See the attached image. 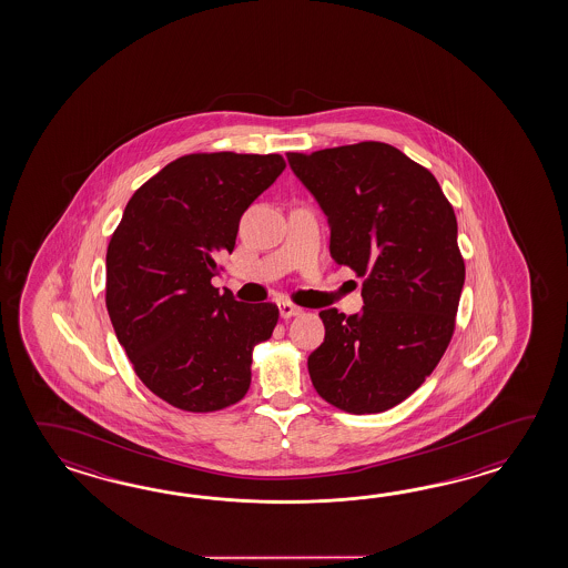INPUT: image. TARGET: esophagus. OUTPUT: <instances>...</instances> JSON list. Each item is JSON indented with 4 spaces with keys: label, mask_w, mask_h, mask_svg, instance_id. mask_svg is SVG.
Instances as JSON below:
<instances>
[{
    "label": "esophagus",
    "mask_w": 568,
    "mask_h": 568,
    "mask_svg": "<svg viewBox=\"0 0 568 568\" xmlns=\"http://www.w3.org/2000/svg\"><path fill=\"white\" fill-rule=\"evenodd\" d=\"M278 308L282 318H290V316H296V314L302 313L301 306H296V304L286 301L278 302Z\"/></svg>",
    "instance_id": "obj_1"
}]
</instances>
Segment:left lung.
<instances>
[{
  "label": "left lung",
  "mask_w": 568,
  "mask_h": 568,
  "mask_svg": "<svg viewBox=\"0 0 568 568\" xmlns=\"http://www.w3.org/2000/svg\"><path fill=\"white\" fill-rule=\"evenodd\" d=\"M286 156L325 211L333 260L363 278L362 313H318L314 389L349 414L389 410L423 386L455 333L465 284L455 211L428 170L384 142Z\"/></svg>",
  "instance_id": "8db88e82"
}]
</instances>
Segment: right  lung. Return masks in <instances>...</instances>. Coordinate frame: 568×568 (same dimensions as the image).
<instances>
[{"mask_svg":"<svg viewBox=\"0 0 568 568\" xmlns=\"http://www.w3.org/2000/svg\"><path fill=\"white\" fill-rule=\"evenodd\" d=\"M280 154H186L144 182L108 245L105 304L135 375L186 412L240 402L252 353L272 337L278 306L219 294L245 209L278 179Z\"/></svg>","mask_w":568,"mask_h":568,"instance_id":"obj_1","label":"right lung"}]
</instances>
